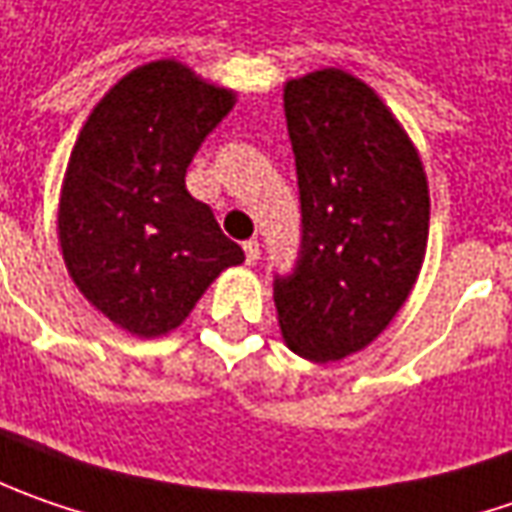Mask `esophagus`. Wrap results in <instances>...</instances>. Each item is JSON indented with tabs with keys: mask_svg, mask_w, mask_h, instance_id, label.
<instances>
[{
	"mask_svg": "<svg viewBox=\"0 0 512 512\" xmlns=\"http://www.w3.org/2000/svg\"><path fill=\"white\" fill-rule=\"evenodd\" d=\"M243 252H246V263L255 266L257 260H260V243H257V240H246V243H243Z\"/></svg>",
	"mask_w": 512,
	"mask_h": 512,
	"instance_id": "obj_1",
	"label": "esophagus"
}]
</instances>
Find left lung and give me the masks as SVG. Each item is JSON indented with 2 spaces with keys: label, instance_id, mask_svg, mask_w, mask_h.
I'll list each match as a JSON object with an SVG mask.
<instances>
[{
  "label": "left lung",
  "instance_id": "obj_1",
  "mask_svg": "<svg viewBox=\"0 0 512 512\" xmlns=\"http://www.w3.org/2000/svg\"><path fill=\"white\" fill-rule=\"evenodd\" d=\"M300 191V252L275 278L283 341L309 361L369 346L418 280L430 191L421 157L367 82L323 68L283 85Z\"/></svg>",
  "mask_w": 512,
  "mask_h": 512
}]
</instances>
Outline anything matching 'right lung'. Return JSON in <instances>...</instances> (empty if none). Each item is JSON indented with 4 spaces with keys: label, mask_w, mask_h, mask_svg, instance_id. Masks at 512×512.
<instances>
[{
    "label": "right lung",
    "mask_w": 512,
    "mask_h": 512,
    "mask_svg": "<svg viewBox=\"0 0 512 512\" xmlns=\"http://www.w3.org/2000/svg\"><path fill=\"white\" fill-rule=\"evenodd\" d=\"M232 105L234 91L157 59L125 74L79 131L59 194L62 257L88 303L137 338L177 329L243 263L186 189V168Z\"/></svg>",
    "instance_id": "1"
}]
</instances>
